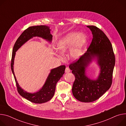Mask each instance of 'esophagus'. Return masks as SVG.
Returning <instances> with one entry per match:
<instances>
[{"instance_id": "obj_1", "label": "esophagus", "mask_w": 126, "mask_h": 126, "mask_svg": "<svg viewBox=\"0 0 126 126\" xmlns=\"http://www.w3.org/2000/svg\"><path fill=\"white\" fill-rule=\"evenodd\" d=\"M65 71L66 73H69V72H70V69L69 68V67H67L66 68Z\"/></svg>"}]
</instances>
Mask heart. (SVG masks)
<instances>
[{"instance_id":"1","label":"heart","mask_w":126,"mask_h":126,"mask_svg":"<svg viewBox=\"0 0 126 126\" xmlns=\"http://www.w3.org/2000/svg\"><path fill=\"white\" fill-rule=\"evenodd\" d=\"M85 41L86 37L82 33L77 32L68 33L57 42V48L58 51H56V53L61 58L63 57L62 54L71 48L69 52L70 57L72 59H76L80 54Z\"/></svg>"}]
</instances>
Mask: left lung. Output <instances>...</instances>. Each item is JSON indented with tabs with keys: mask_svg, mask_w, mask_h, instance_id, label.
<instances>
[{
	"mask_svg": "<svg viewBox=\"0 0 126 126\" xmlns=\"http://www.w3.org/2000/svg\"><path fill=\"white\" fill-rule=\"evenodd\" d=\"M93 38L86 52L78 60L69 65L75 76L72 94L78 100L84 102L94 101L109 89L112 84L115 56L111 44L100 29L94 26H87ZM96 57L101 72L98 79L91 80L86 75V68Z\"/></svg>",
	"mask_w": 126,
	"mask_h": 126,
	"instance_id": "1",
	"label": "left lung"
}]
</instances>
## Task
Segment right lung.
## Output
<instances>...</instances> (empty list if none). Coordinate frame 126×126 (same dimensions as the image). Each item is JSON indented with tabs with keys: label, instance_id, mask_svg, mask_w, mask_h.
<instances>
[{
	"label": "right lung",
	"instance_id": "1",
	"mask_svg": "<svg viewBox=\"0 0 126 126\" xmlns=\"http://www.w3.org/2000/svg\"><path fill=\"white\" fill-rule=\"evenodd\" d=\"M50 27L47 26L41 25L29 27L22 32L17 39L14 45L13 50L11 69L14 76L18 93L21 96L36 104H42L47 102L53 97L56 84L64 74L66 67L65 65H61L58 67L52 69L42 88L36 93L31 94L26 92V91L21 89L17 82L14 71L13 65L14 64V59L16 52L22 45L33 37L37 36L41 37L49 42H51L52 35L50 33Z\"/></svg>",
	"mask_w": 126,
	"mask_h": 126
}]
</instances>
